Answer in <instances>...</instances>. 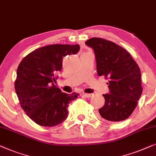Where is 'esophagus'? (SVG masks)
Returning <instances> with one entry per match:
<instances>
[{"label":"esophagus","mask_w":156,"mask_h":156,"mask_svg":"<svg viewBox=\"0 0 156 156\" xmlns=\"http://www.w3.org/2000/svg\"><path fill=\"white\" fill-rule=\"evenodd\" d=\"M83 95L84 96V97H85V98H90L92 95V94H87V93H83Z\"/></svg>","instance_id":"esophagus-1"}]
</instances>
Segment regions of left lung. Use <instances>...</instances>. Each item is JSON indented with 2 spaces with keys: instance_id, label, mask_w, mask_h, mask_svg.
Segmentation results:
<instances>
[{
  "instance_id": "8db88e82",
  "label": "left lung",
  "mask_w": 156,
  "mask_h": 156,
  "mask_svg": "<svg viewBox=\"0 0 156 156\" xmlns=\"http://www.w3.org/2000/svg\"><path fill=\"white\" fill-rule=\"evenodd\" d=\"M85 44L93 49L99 76L109 79L101 117L109 122L126 119L136 107L143 88L139 66L126 49L111 41L93 37Z\"/></svg>"
}]
</instances>
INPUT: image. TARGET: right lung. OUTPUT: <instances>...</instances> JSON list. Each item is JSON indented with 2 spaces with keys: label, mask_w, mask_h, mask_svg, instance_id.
<instances>
[{
  "label": "right lung",
  "mask_w": 156,
  "mask_h": 156,
  "mask_svg": "<svg viewBox=\"0 0 156 156\" xmlns=\"http://www.w3.org/2000/svg\"><path fill=\"white\" fill-rule=\"evenodd\" d=\"M78 44H51L30 52L17 70L15 90L22 109L42 126H56L68 117V107L77 93H62L54 83L62 69L63 58L76 54Z\"/></svg>",
  "instance_id": "1"
}]
</instances>
